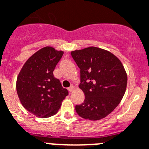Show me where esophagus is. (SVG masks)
<instances>
[{"mask_svg":"<svg viewBox=\"0 0 149 149\" xmlns=\"http://www.w3.org/2000/svg\"><path fill=\"white\" fill-rule=\"evenodd\" d=\"M74 90V86H71V87L68 88V91H69L70 93L73 92Z\"/></svg>","mask_w":149,"mask_h":149,"instance_id":"esophagus-1","label":"esophagus"}]
</instances>
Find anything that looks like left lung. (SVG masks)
<instances>
[{
    "instance_id": "obj_1",
    "label": "left lung",
    "mask_w": 149,
    "mask_h": 149,
    "mask_svg": "<svg viewBox=\"0 0 149 149\" xmlns=\"http://www.w3.org/2000/svg\"><path fill=\"white\" fill-rule=\"evenodd\" d=\"M81 69V84L85 100L75 110L85 119L96 120L114 111L125 93L127 75L114 54L90 47L71 52Z\"/></svg>"
}]
</instances>
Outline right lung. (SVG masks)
I'll use <instances>...</instances> for the list:
<instances>
[{
	"instance_id": "1",
	"label": "right lung",
	"mask_w": 149,
	"mask_h": 149,
	"mask_svg": "<svg viewBox=\"0 0 149 149\" xmlns=\"http://www.w3.org/2000/svg\"><path fill=\"white\" fill-rule=\"evenodd\" d=\"M63 55L51 47L33 54L24 64L16 81V91L22 105L38 118H49L57 113L62 100L68 95L53 71Z\"/></svg>"
}]
</instances>
